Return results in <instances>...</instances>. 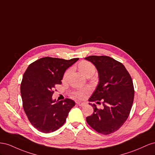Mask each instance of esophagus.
I'll return each mask as SVG.
<instances>
[{"label":"esophagus","mask_w":155,"mask_h":155,"mask_svg":"<svg viewBox=\"0 0 155 155\" xmlns=\"http://www.w3.org/2000/svg\"><path fill=\"white\" fill-rule=\"evenodd\" d=\"M77 103L79 106V107H83V106H84L86 104L85 103H82V102H78Z\"/></svg>","instance_id":"esophagus-1"}]
</instances>
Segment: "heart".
I'll return each mask as SVG.
<instances>
[{"mask_svg":"<svg viewBox=\"0 0 155 155\" xmlns=\"http://www.w3.org/2000/svg\"><path fill=\"white\" fill-rule=\"evenodd\" d=\"M78 69L80 70V71L86 77L87 76H92L94 74L95 71V67L94 65L91 64L90 61H83L82 62L78 64ZM69 73V71L67 72H65L64 74V78H66ZM90 91V87H84L82 88H80V89L77 90L75 91H74V96L77 97V98H83L84 97H85L88 93Z\"/></svg>","mask_w":155,"mask_h":155,"instance_id":"b5f03b06","label":"heart"}]
</instances>
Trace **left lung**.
<instances>
[{"instance_id":"obj_1","label":"left lung","mask_w":155,"mask_h":155,"mask_svg":"<svg viewBox=\"0 0 155 155\" xmlns=\"http://www.w3.org/2000/svg\"><path fill=\"white\" fill-rule=\"evenodd\" d=\"M85 60L95 65L99 82L89 101H103V109L95 104L94 113L86 117L91 127L99 133L110 134L117 131L129 116L134 97L133 82L121 63L107 56H90Z\"/></svg>"}]
</instances>
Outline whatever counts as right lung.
Here are the masks:
<instances>
[{
    "label": "right lung",
    "mask_w": 155,
    "mask_h": 155,
    "mask_svg": "<svg viewBox=\"0 0 155 155\" xmlns=\"http://www.w3.org/2000/svg\"><path fill=\"white\" fill-rule=\"evenodd\" d=\"M78 58L69 60L45 57L32 63L23 74L21 94L23 108L37 130L50 133L62 126L75 103L52 99L55 85L61 84L66 69Z\"/></svg>",
    "instance_id": "obj_1"
}]
</instances>
